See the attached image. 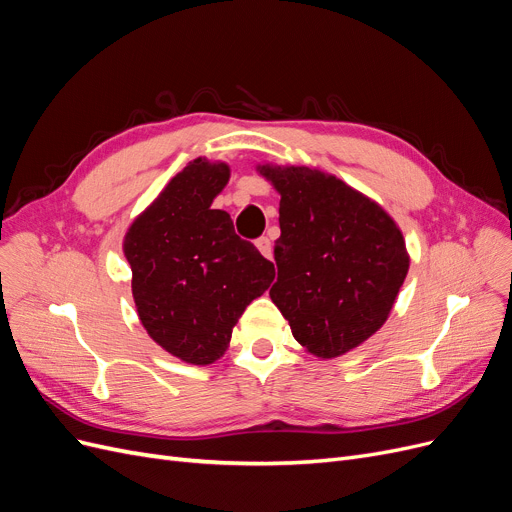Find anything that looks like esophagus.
Segmentation results:
<instances>
[{"mask_svg": "<svg viewBox=\"0 0 512 512\" xmlns=\"http://www.w3.org/2000/svg\"><path fill=\"white\" fill-rule=\"evenodd\" d=\"M256 247H258V252L265 256V258H271L273 256V245H271V239L269 237H260L258 241H256Z\"/></svg>", "mask_w": 512, "mask_h": 512, "instance_id": "34e87169", "label": "esophagus"}]
</instances>
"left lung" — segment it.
I'll list each match as a JSON object with an SVG mask.
<instances>
[{
    "label": "left lung",
    "instance_id": "left-lung-1",
    "mask_svg": "<svg viewBox=\"0 0 512 512\" xmlns=\"http://www.w3.org/2000/svg\"><path fill=\"white\" fill-rule=\"evenodd\" d=\"M280 194L269 297L318 359L342 356L389 318L410 269L404 232L374 198L309 166L256 164Z\"/></svg>",
    "mask_w": 512,
    "mask_h": 512
}]
</instances>
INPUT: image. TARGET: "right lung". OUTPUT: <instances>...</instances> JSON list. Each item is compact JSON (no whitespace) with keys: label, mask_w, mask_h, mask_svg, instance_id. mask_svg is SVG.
<instances>
[{"label":"right lung","mask_w":512,"mask_h":512,"mask_svg":"<svg viewBox=\"0 0 512 512\" xmlns=\"http://www.w3.org/2000/svg\"><path fill=\"white\" fill-rule=\"evenodd\" d=\"M228 179L222 160L188 162L123 237L138 318L153 342L190 365L222 359L245 307L275 277L273 262L211 207Z\"/></svg>","instance_id":"add662e5"}]
</instances>
